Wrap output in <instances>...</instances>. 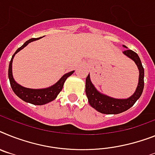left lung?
<instances>
[{
  "label": "left lung",
  "mask_w": 155,
  "mask_h": 155,
  "mask_svg": "<svg viewBox=\"0 0 155 155\" xmlns=\"http://www.w3.org/2000/svg\"><path fill=\"white\" fill-rule=\"evenodd\" d=\"M124 48H127L125 45H123ZM124 55L132 59L137 65L140 76L139 83L136 87V91L131 97L125 99H118L114 98L106 94L100 93L93 85L91 81L90 75H87L86 79V94L88 98L89 104L97 112L105 114H118L128 110L136 103L141 96L144 87V69L142 65L139 56L136 53L131 50L126 49L123 52Z\"/></svg>",
  "instance_id": "obj_1"
}]
</instances>
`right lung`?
I'll use <instances>...</instances> for the list:
<instances>
[{"label":"right lung","mask_w":155,"mask_h":155,"mask_svg":"<svg viewBox=\"0 0 155 155\" xmlns=\"http://www.w3.org/2000/svg\"><path fill=\"white\" fill-rule=\"evenodd\" d=\"M41 38H31L28 41H27L25 43L22 45L21 47L15 51L14 53L10 63H9L8 67V79L10 81V85L14 91V93L24 102H29V103L33 104V105H37V106H41V105H45L46 103L52 102L55 99L58 94L61 91L62 88H63L64 84L65 82L66 79L68 76L73 73L74 71H71L68 73H66L62 76L54 85L51 86L48 88H44V89H31V88H27L24 87H22L21 85L18 84L15 81L12 75V61H13L14 56L19 51L25 47L30 42L35 40L39 39Z\"/></svg>","instance_id":"obj_1"}]
</instances>
